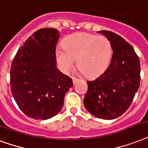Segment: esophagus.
I'll list each match as a JSON object with an SVG mask.
<instances>
[{"mask_svg":"<svg viewBox=\"0 0 148 148\" xmlns=\"http://www.w3.org/2000/svg\"><path fill=\"white\" fill-rule=\"evenodd\" d=\"M72 81H73V83H74V84H75L76 82H78L79 79L77 78V77H72Z\"/></svg>","mask_w":148,"mask_h":148,"instance_id":"obj_1","label":"esophagus"}]
</instances>
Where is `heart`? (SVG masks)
<instances>
[{
	"label": "heart",
	"instance_id": "heart-1",
	"mask_svg": "<svg viewBox=\"0 0 148 148\" xmlns=\"http://www.w3.org/2000/svg\"><path fill=\"white\" fill-rule=\"evenodd\" d=\"M112 55V47L107 37L86 32L66 37L63 47L56 49L57 61L64 71H71L77 60L80 71L88 77L102 74L111 61Z\"/></svg>",
	"mask_w": 148,
	"mask_h": 148
}]
</instances>
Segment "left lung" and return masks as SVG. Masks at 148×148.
Wrapping results in <instances>:
<instances>
[{
	"label": "left lung",
	"instance_id": "left-lung-1",
	"mask_svg": "<svg viewBox=\"0 0 148 148\" xmlns=\"http://www.w3.org/2000/svg\"><path fill=\"white\" fill-rule=\"evenodd\" d=\"M110 40L111 62L98 77L87 82L88 92L84 105L99 119H113L127 111L139 88L140 64L131 45L110 31H99Z\"/></svg>",
	"mask_w": 148,
	"mask_h": 148
}]
</instances>
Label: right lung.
I'll use <instances>...</instances> for the list:
<instances>
[{
	"label": "right lung",
	"instance_id": "obj_1",
	"mask_svg": "<svg viewBox=\"0 0 148 148\" xmlns=\"http://www.w3.org/2000/svg\"><path fill=\"white\" fill-rule=\"evenodd\" d=\"M59 32L39 29L19 48L10 71L11 93L29 118L48 119L61 110L72 79L56 67Z\"/></svg>",
	"mask_w": 148,
	"mask_h": 148
}]
</instances>
